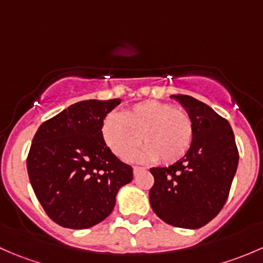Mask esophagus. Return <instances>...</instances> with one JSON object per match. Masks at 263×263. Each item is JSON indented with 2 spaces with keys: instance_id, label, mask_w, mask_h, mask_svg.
I'll list each match as a JSON object with an SVG mask.
<instances>
[{
  "instance_id": "esophagus-1",
  "label": "esophagus",
  "mask_w": 263,
  "mask_h": 263,
  "mask_svg": "<svg viewBox=\"0 0 263 263\" xmlns=\"http://www.w3.org/2000/svg\"><path fill=\"white\" fill-rule=\"evenodd\" d=\"M140 171H144V168H141V166H136V165L134 166V173L135 174H136L137 172H140Z\"/></svg>"
}]
</instances>
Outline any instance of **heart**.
I'll return each instance as SVG.
<instances>
[{
    "label": "heart",
    "instance_id": "heart-1",
    "mask_svg": "<svg viewBox=\"0 0 263 263\" xmlns=\"http://www.w3.org/2000/svg\"><path fill=\"white\" fill-rule=\"evenodd\" d=\"M195 126L187 110L166 103L146 100L127 108L119 115L103 119L100 135L117 156H126L140 142V158L163 164L176 163L190 150Z\"/></svg>",
    "mask_w": 263,
    "mask_h": 263
}]
</instances>
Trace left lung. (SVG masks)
<instances>
[{"mask_svg": "<svg viewBox=\"0 0 263 263\" xmlns=\"http://www.w3.org/2000/svg\"><path fill=\"white\" fill-rule=\"evenodd\" d=\"M193 119L188 153L168 168H151L148 192L154 213L163 221L198 229L221 211L238 168L235 137L229 122L213 108L188 95H172Z\"/></svg>", "mask_w": 263, "mask_h": 263, "instance_id": "left-lung-1", "label": "left lung"}]
</instances>
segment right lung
I'll return each instance as SVG.
<instances>
[{"mask_svg": "<svg viewBox=\"0 0 263 263\" xmlns=\"http://www.w3.org/2000/svg\"><path fill=\"white\" fill-rule=\"evenodd\" d=\"M121 99L82 100L36 131L26 159L29 179L47 215L58 225L86 229L109 216L132 168L103 141V119Z\"/></svg>", "mask_w": 263, "mask_h": 263, "instance_id": "add662e5", "label": "right lung"}]
</instances>
